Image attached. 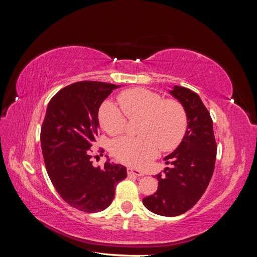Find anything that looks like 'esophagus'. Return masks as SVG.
Segmentation results:
<instances>
[{
	"instance_id": "obj_1",
	"label": "esophagus",
	"mask_w": 257,
	"mask_h": 257,
	"mask_svg": "<svg viewBox=\"0 0 257 257\" xmlns=\"http://www.w3.org/2000/svg\"><path fill=\"white\" fill-rule=\"evenodd\" d=\"M126 170H127V175L128 176H136V177H143L144 176V173L139 172V170L134 169V168L128 167Z\"/></svg>"
}]
</instances>
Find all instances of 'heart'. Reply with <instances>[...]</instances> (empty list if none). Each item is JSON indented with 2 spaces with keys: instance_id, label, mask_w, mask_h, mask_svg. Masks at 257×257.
Segmentation results:
<instances>
[{
  "instance_id": "obj_1",
  "label": "heart",
  "mask_w": 257,
  "mask_h": 257,
  "mask_svg": "<svg viewBox=\"0 0 257 257\" xmlns=\"http://www.w3.org/2000/svg\"><path fill=\"white\" fill-rule=\"evenodd\" d=\"M118 100L121 112L111 100L100 106L98 120L109 135L121 134L128 119L141 116L138 137H120L111 143L113 157L124 164L142 167L162 151H172L185 134L188 118L183 105L176 99H164L159 93L144 88L121 92Z\"/></svg>"
}]
</instances>
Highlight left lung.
<instances>
[{"label":"left lung","instance_id":"8db88e82","mask_svg":"<svg viewBox=\"0 0 257 257\" xmlns=\"http://www.w3.org/2000/svg\"><path fill=\"white\" fill-rule=\"evenodd\" d=\"M169 93L183 105L188 127L180 145L164 159L172 167L155 176L158 191L143 203L153 213L176 216L190 210L205 193L214 170L216 143L212 119L198 94L179 85Z\"/></svg>","mask_w":257,"mask_h":257}]
</instances>
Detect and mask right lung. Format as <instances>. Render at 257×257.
<instances>
[{
	"label": "right lung",
	"instance_id": "obj_1",
	"mask_svg": "<svg viewBox=\"0 0 257 257\" xmlns=\"http://www.w3.org/2000/svg\"><path fill=\"white\" fill-rule=\"evenodd\" d=\"M120 85L79 81L60 90L48 104L41 130L42 151L50 180L64 201L83 212H98L112 203L126 168L92 165L90 148L98 135V109ZM100 152H104L102 149Z\"/></svg>",
	"mask_w": 257,
	"mask_h": 257
}]
</instances>
